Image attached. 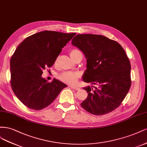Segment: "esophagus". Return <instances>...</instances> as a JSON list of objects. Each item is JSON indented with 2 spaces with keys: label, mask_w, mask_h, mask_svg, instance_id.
Instances as JSON below:
<instances>
[{
  "label": "esophagus",
  "mask_w": 147,
  "mask_h": 147,
  "mask_svg": "<svg viewBox=\"0 0 147 147\" xmlns=\"http://www.w3.org/2000/svg\"><path fill=\"white\" fill-rule=\"evenodd\" d=\"M71 88H72L73 89L75 90H80V88L76 86H70Z\"/></svg>",
  "instance_id": "obj_1"
}]
</instances>
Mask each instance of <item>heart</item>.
Wrapping results in <instances>:
<instances>
[{"label":"heart","instance_id":"1","mask_svg":"<svg viewBox=\"0 0 147 147\" xmlns=\"http://www.w3.org/2000/svg\"><path fill=\"white\" fill-rule=\"evenodd\" d=\"M79 53H80V52L78 50V49H72L71 50L69 55L71 56V57H73L74 55L78 54ZM57 59L55 60V63H57ZM79 77V73L76 72H71V71H66L63 73L60 74L59 76V78L60 79V80L61 81L67 83L68 84H74L76 80H78V78Z\"/></svg>","mask_w":147,"mask_h":147}]
</instances>
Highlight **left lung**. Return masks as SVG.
I'll use <instances>...</instances> for the list:
<instances>
[{
    "mask_svg": "<svg viewBox=\"0 0 147 147\" xmlns=\"http://www.w3.org/2000/svg\"><path fill=\"white\" fill-rule=\"evenodd\" d=\"M71 44L87 59L83 80L97 86L84 88L88 96L80 104L82 107L96 115L114 111L131 85V64L125 50L117 41L100 35L78 34Z\"/></svg>",
    "mask_w": 147,
    "mask_h": 147,
    "instance_id": "8db88e82",
    "label": "left lung"
}]
</instances>
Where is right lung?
Masks as SVG:
<instances>
[{
  "label": "right lung",
  "mask_w": 147,
  "mask_h": 147,
  "mask_svg": "<svg viewBox=\"0 0 147 147\" xmlns=\"http://www.w3.org/2000/svg\"><path fill=\"white\" fill-rule=\"evenodd\" d=\"M76 33L45 30L30 35L17 47L10 60L11 86L20 101L34 110L48 106L67 85L41 77L55 63L62 48Z\"/></svg>",
  "instance_id": "right-lung-1"
}]
</instances>
